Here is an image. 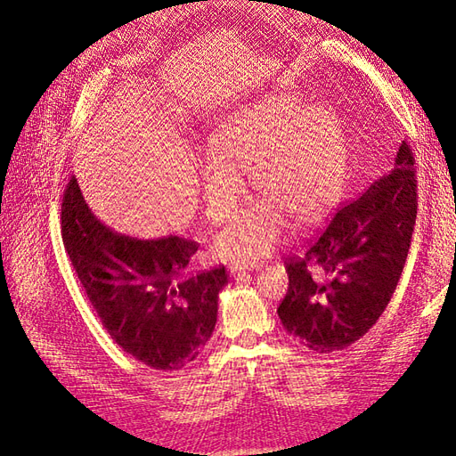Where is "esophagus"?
I'll list each match as a JSON object with an SVG mask.
<instances>
[{
	"label": "esophagus",
	"mask_w": 456,
	"mask_h": 456,
	"mask_svg": "<svg viewBox=\"0 0 456 456\" xmlns=\"http://www.w3.org/2000/svg\"><path fill=\"white\" fill-rule=\"evenodd\" d=\"M251 268H253V265H249V262H233V265L228 266V270H230L232 275H240V273H243L245 270H251Z\"/></svg>",
	"instance_id": "34e87169"
}]
</instances>
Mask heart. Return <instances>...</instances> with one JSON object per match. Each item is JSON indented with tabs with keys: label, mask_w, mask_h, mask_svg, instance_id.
Segmentation results:
<instances>
[{
	"label": "heart",
	"mask_w": 456,
	"mask_h": 456,
	"mask_svg": "<svg viewBox=\"0 0 456 456\" xmlns=\"http://www.w3.org/2000/svg\"><path fill=\"white\" fill-rule=\"evenodd\" d=\"M198 163L205 213L223 223L245 194L249 173L262 198L218 233V255L256 260L283 240L287 213L310 220L337 200L346 171L338 123L325 106L268 96L224 116Z\"/></svg>",
	"instance_id": "1"
}]
</instances>
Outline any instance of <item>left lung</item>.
Instances as JSON below:
<instances>
[{
	"label": "left lung",
	"instance_id": "left-lung-1",
	"mask_svg": "<svg viewBox=\"0 0 456 456\" xmlns=\"http://www.w3.org/2000/svg\"><path fill=\"white\" fill-rule=\"evenodd\" d=\"M415 158L403 141L394 169L342 205L302 256L287 262L278 315L302 346L348 348L377 323L402 278L417 220Z\"/></svg>",
	"mask_w": 456,
	"mask_h": 456
}]
</instances>
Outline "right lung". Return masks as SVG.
Wrapping results in <instances>:
<instances>
[{
    "label": "right lung",
    "mask_w": 456,
    "mask_h": 456,
    "mask_svg": "<svg viewBox=\"0 0 456 456\" xmlns=\"http://www.w3.org/2000/svg\"><path fill=\"white\" fill-rule=\"evenodd\" d=\"M62 241L108 335L158 370L194 362L211 338L223 268L190 273L198 243L178 236L136 240L93 215L76 176L62 198Z\"/></svg>",
    "instance_id": "add662e5"
}]
</instances>
